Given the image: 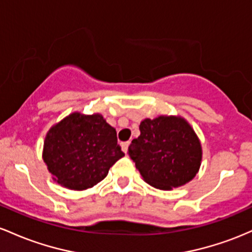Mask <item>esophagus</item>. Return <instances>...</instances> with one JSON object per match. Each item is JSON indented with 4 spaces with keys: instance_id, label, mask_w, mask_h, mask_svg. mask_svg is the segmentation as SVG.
<instances>
[{
    "instance_id": "esophagus-1",
    "label": "esophagus",
    "mask_w": 252,
    "mask_h": 252,
    "mask_svg": "<svg viewBox=\"0 0 252 252\" xmlns=\"http://www.w3.org/2000/svg\"><path fill=\"white\" fill-rule=\"evenodd\" d=\"M128 145H129L128 141H125V143L121 144V149H123V151L125 152V154L127 152V150H128Z\"/></svg>"
}]
</instances>
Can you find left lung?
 <instances>
[{
  "mask_svg": "<svg viewBox=\"0 0 252 252\" xmlns=\"http://www.w3.org/2000/svg\"><path fill=\"white\" fill-rule=\"evenodd\" d=\"M139 129L140 135L128 146V156L146 183L171 190L196 176L202 159L201 143L185 118H146Z\"/></svg>",
  "mask_w": 252,
  "mask_h": 252,
  "instance_id": "obj_1",
  "label": "left lung"
}]
</instances>
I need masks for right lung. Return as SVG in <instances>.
<instances>
[{
  "instance_id": "right-lung-1",
  "label": "right lung",
  "mask_w": 252,
  "mask_h": 252,
  "mask_svg": "<svg viewBox=\"0 0 252 252\" xmlns=\"http://www.w3.org/2000/svg\"><path fill=\"white\" fill-rule=\"evenodd\" d=\"M124 156L117 131L98 113L65 117L49 129L42 149L52 180L71 190L94 187Z\"/></svg>"
}]
</instances>
